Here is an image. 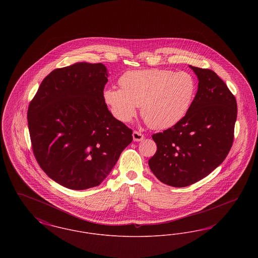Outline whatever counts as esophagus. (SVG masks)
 Masks as SVG:
<instances>
[{
	"mask_svg": "<svg viewBox=\"0 0 258 258\" xmlns=\"http://www.w3.org/2000/svg\"><path fill=\"white\" fill-rule=\"evenodd\" d=\"M133 137H134V141H136V142H138V141H142V140H144V138H145V136L142 135L141 133H139V132H137V131H135L134 132V134H133Z\"/></svg>",
	"mask_w": 258,
	"mask_h": 258,
	"instance_id": "34e87169",
	"label": "esophagus"
}]
</instances>
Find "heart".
<instances>
[{"instance_id":"1","label":"heart","mask_w":258,"mask_h":258,"mask_svg":"<svg viewBox=\"0 0 258 258\" xmlns=\"http://www.w3.org/2000/svg\"><path fill=\"white\" fill-rule=\"evenodd\" d=\"M119 83L121 89L109 87L102 94L112 115L128 123L141 105L143 119L155 130H165L180 122L197 93L192 74L163 69L130 71L121 76Z\"/></svg>"}]
</instances>
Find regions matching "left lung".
<instances>
[{
    "label": "left lung",
    "mask_w": 258,
    "mask_h": 258,
    "mask_svg": "<svg viewBox=\"0 0 258 258\" xmlns=\"http://www.w3.org/2000/svg\"><path fill=\"white\" fill-rule=\"evenodd\" d=\"M198 90L184 118L152 135L158 150L149 166L163 184L183 187L215 170L232 147L237 102L228 87L209 69L189 66Z\"/></svg>",
    "instance_id": "1"
}]
</instances>
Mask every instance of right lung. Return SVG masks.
Instances as JSON below:
<instances>
[{"instance_id":"add662e5","label":"right lung","mask_w":258,"mask_h":258,"mask_svg":"<svg viewBox=\"0 0 258 258\" xmlns=\"http://www.w3.org/2000/svg\"><path fill=\"white\" fill-rule=\"evenodd\" d=\"M107 76L100 62L56 69L29 104L28 126L37 163L68 188L98 185L133 141V131L113 117L102 98Z\"/></svg>"}]
</instances>
